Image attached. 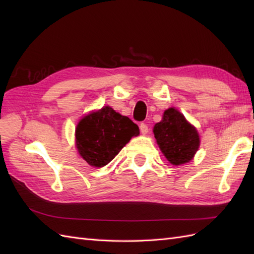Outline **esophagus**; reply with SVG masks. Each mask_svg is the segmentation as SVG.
<instances>
[{"instance_id": "obj_1", "label": "esophagus", "mask_w": 254, "mask_h": 254, "mask_svg": "<svg viewBox=\"0 0 254 254\" xmlns=\"http://www.w3.org/2000/svg\"><path fill=\"white\" fill-rule=\"evenodd\" d=\"M139 130H141V133L143 135H146L148 133V126L146 123H141V126H139Z\"/></svg>"}]
</instances>
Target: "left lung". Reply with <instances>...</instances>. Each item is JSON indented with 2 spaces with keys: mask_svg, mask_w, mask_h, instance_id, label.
Masks as SVG:
<instances>
[{
  "mask_svg": "<svg viewBox=\"0 0 254 254\" xmlns=\"http://www.w3.org/2000/svg\"><path fill=\"white\" fill-rule=\"evenodd\" d=\"M154 134L161 152L176 166L190 161L199 146L195 127L174 108L164 112L163 120L155 124Z\"/></svg>",
  "mask_w": 254,
  "mask_h": 254,
  "instance_id": "obj_1",
  "label": "left lung"
}]
</instances>
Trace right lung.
<instances>
[{
    "label": "right lung",
    "mask_w": 254,
    "mask_h": 254,
    "mask_svg": "<svg viewBox=\"0 0 254 254\" xmlns=\"http://www.w3.org/2000/svg\"><path fill=\"white\" fill-rule=\"evenodd\" d=\"M138 134V127L131 119L108 106L84 117L75 131L79 155L98 168L109 164L131 137Z\"/></svg>",
    "instance_id": "1"
}]
</instances>
